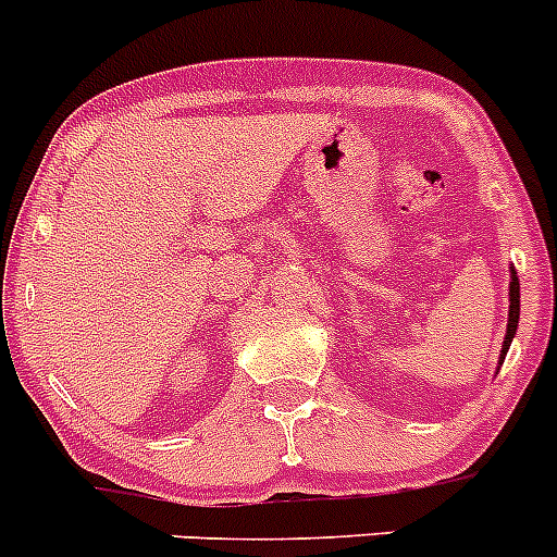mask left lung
Instances as JSON below:
<instances>
[{
	"label": "left lung",
	"instance_id": "8db88e82",
	"mask_svg": "<svg viewBox=\"0 0 557 557\" xmlns=\"http://www.w3.org/2000/svg\"><path fill=\"white\" fill-rule=\"evenodd\" d=\"M519 326V277L517 272L511 269V283H508V326H506V337H503V351H500V366L506 360V351L511 346L513 335H517Z\"/></svg>",
	"mask_w": 557,
	"mask_h": 557
}]
</instances>
